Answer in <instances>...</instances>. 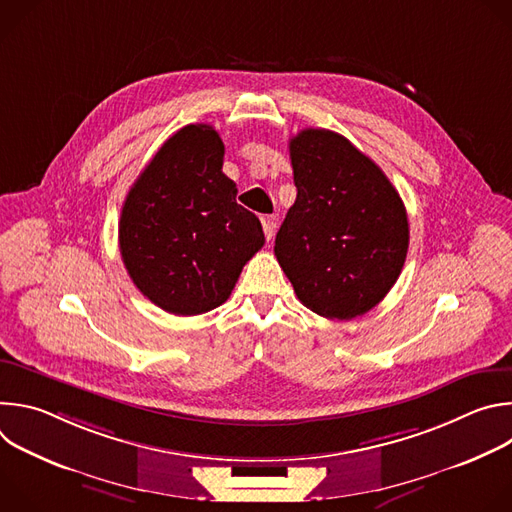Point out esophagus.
<instances>
[{
	"instance_id": "34e87169",
	"label": "esophagus",
	"mask_w": 512,
	"mask_h": 512,
	"mask_svg": "<svg viewBox=\"0 0 512 512\" xmlns=\"http://www.w3.org/2000/svg\"><path fill=\"white\" fill-rule=\"evenodd\" d=\"M261 223H263V233H265V239L267 241H271V237H273V233H275V216H263L261 218Z\"/></svg>"
}]
</instances>
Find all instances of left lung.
<instances>
[{"mask_svg":"<svg viewBox=\"0 0 512 512\" xmlns=\"http://www.w3.org/2000/svg\"><path fill=\"white\" fill-rule=\"evenodd\" d=\"M298 196L275 237V257L298 300L324 318L373 310L401 275L409 223L383 170L340 133L289 139Z\"/></svg>","mask_w":512,"mask_h":512,"instance_id":"left-lung-1","label":"left lung"}]
</instances>
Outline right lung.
I'll list each match as a JSON object with an SVG mask.
<instances>
[{
	"mask_svg": "<svg viewBox=\"0 0 512 512\" xmlns=\"http://www.w3.org/2000/svg\"><path fill=\"white\" fill-rule=\"evenodd\" d=\"M223 156L212 125L182 127L143 168L121 208L125 269L145 298L174 316L225 304L265 243L259 218L235 200Z\"/></svg>",
	"mask_w": 512,
	"mask_h": 512,
	"instance_id": "1",
	"label": "right lung"
}]
</instances>
